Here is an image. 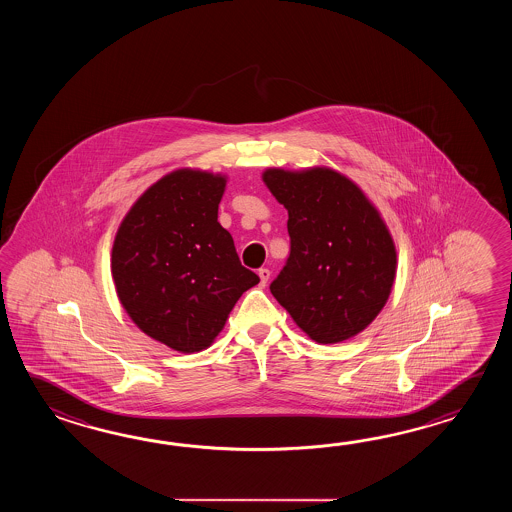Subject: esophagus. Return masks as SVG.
<instances>
[{
    "instance_id": "obj_1",
    "label": "esophagus",
    "mask_w": 512,
    "mask_h": 512,
    "mask_svg": "<svg viewBox=\"0 0 512 512\" xmlns=\"http://www.w3.org/2000/svg\"><path fill=\"white\" fill-rule=\"evenodd\" d=\"M258 276H260L261 287H265L267 282H269V278H271V271H269V269H260V271H258Z\"/></svg>"
}]
</instances>
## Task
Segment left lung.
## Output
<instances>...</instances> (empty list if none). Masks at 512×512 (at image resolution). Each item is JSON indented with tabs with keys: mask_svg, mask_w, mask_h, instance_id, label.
I'll return each mask as SVG.
<instances>
[{
	"mask_svg": "<svg viewBox=\"0 0 512 512\" xmlns=\"http://www.w3.org/2000/svg\"><path fill=\"white\" fill-rule=\"evenodd\" d=\"M263 183L289 212L291 254L271 293L318 344L364 331L392 293V234L359 186L331 168H269Z\"/></svg>",
	"mask_w": 512,
	"mask_h": 512,
	"instance_id": "8db88e82",
	"label": "left lung"
}]
</instances>
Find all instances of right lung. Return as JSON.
Returning a JSON list of instances; mask_svg holds the SVG:
<instances>
[{"instance_id": "1", "label": "right lung", "mask_w": 512, "mask_h": 512, "mask_svg": "<svg viewBox=\"0 0 512 512\" xmlns=\"http://www.w3.org/2000/svg\"><path fill=\"white\" fill-rule=\"evenodd\" d=\"M227 177L181 168L142 194L122 219L111 274L120 304L153 340L207 349L241 294L260 282L218 221Z\"/></svg>"}]
</instances>
